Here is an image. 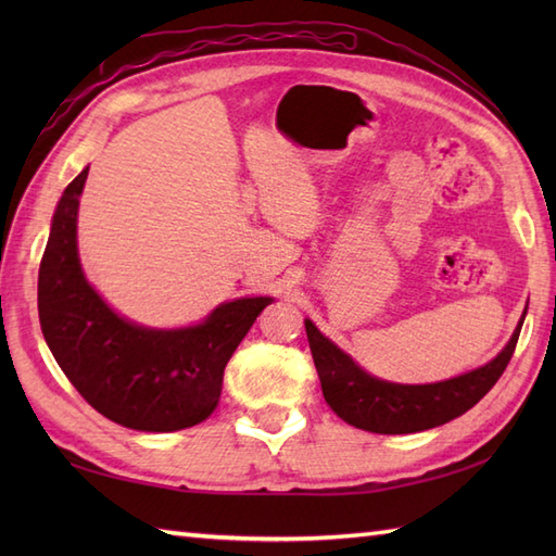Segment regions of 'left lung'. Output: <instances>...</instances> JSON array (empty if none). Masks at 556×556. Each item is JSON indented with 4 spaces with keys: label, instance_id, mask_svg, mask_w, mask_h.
<instances>
[{
    "label": "left lung",
    "instance_id": "obj_1",
    "mask_svg": "<svg viewBox=\"0 0 556 556\" xmlns=\"http://www.w3.org/2000/svg\"><path fill=\"white\" fill-rule=\"evenodd\" d=\"M523 317L497 358L473 372L434 384H394L377 380L323 337L311 320H305V334H308L315 368L320 375L325 401L341 420L377 434H408L464 416L490 392L514 356Z\"/></svg>",
    "mask_w": 556,
    "mask_h": 556
}]
</instances>
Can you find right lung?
I'll return each mask as SVG.
<instances>
[{"label":"right lung","mask_w":556,"mask_h":556,"mask_svg":"<svg viewBox=\"0 0 556 556\" xmlns=\"http://www.w3.org/2000/svg\"><path fill=\"white\" fill-rule=\"evenodd\" d=\"M83 169L59 200L38 275V313L59 368L104 418L143 432L203 422L219 404L224 368L267 296L222 303L205 323L148 329L124 320L83 277L76 248Z\"/></svg>","instance_id":"add662e5"}]
</instances>
